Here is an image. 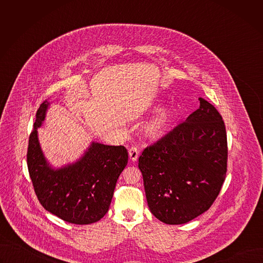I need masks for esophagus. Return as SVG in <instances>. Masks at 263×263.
<instances>
[{"mask_svg":"<svg viewBox=\"0 0 263 263\" xmlns=\"http://www.w3.org/2000/svg\"><path fill=\"white\" fill-rule=\"evenodd\" d=\"M139 155V148L137 146H131L129 148V157L132 161H136Z\"/></svg>","mask_w":263,"mask_h":263,"instance_id":"1","label":"esophagus"}]
</instances>
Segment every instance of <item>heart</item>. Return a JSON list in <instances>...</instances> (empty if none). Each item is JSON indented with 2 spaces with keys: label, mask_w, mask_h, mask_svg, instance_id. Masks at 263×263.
I'll return each mask as SVG.
<instances>
[{
  "label": "heart",
  "mask_w": 263,
  "mask_h": 263,
  "mask_svg": "<svg viewBox=\"0 0 263 263\" xmlns=\"http://www.w3.org/2000/svg\"><path fill=\"white\" fill-rule=\"evenodd\" d=\"M173 112L170 110H164L159 114L146 127L147 134L156 136L161 134L172 123Z\"/></svg>",
  "instance_id": "obj_1"
}]
</instances>
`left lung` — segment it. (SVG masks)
Masks as SVG:
<instances>
[{"instance_id": "1", "label": "left lung", "mask_w": 263, "mask_h": 263, "mask_svg": "<svg viewBox=\"0 0 263 263\" xmlns=\"http://www.w3.org/2000/svg\"><path fill=\"white\" fill-rule=\"evenodd\" d=\"M199 100V109L138 159L148 208L167 224L189 222L207 211L226 177V128L215 107Z\"/></svg>"}]
</instances>
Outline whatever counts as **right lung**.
<instances>
[{
    "label": "right lung",
    "instance_id": "right-lung-1",
    "mask_svg": "<svg viewBox=\"0 0 263 263\" xmlns=\"http://www.w3.org/2000/svg\"><path fill=\"white\" fill-rule=\"evenodd\" d=\"M49 104L45 101L37 110L29 137L27 164L34 192L43 207L59 218L76 224L96 222L109 209L117 181L128 163V151L124 145L92 141L78 161L51 167L37 136Z\"/></svg>",
    "mask_w": 263,
    "mask_h": 263
}]
</instances>
